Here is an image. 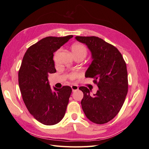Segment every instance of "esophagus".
I'll list each match as a JSON object with an SVG mask.
<instances>
[{
    "label": "esophagus",
    "mask_w": 149,
    "mask_h": 149,
    "mask_svg": "<svg viewBox=\"0 0 149 149\" xmlns=\"http://www.w3.org/2000/svg\"><path fill=\"white\" fill-rule=\"evenodd\" d=\"M71 87V89H72V91H76V90H78V85L73 84V85H72Z\"/></svg>",
    "instance_id": "esophagus-1"
}]
</instances>
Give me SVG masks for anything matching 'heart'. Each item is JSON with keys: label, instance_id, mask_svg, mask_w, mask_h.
Here are the masks:
<instances>
[{"label": "heart", "instance_id": "heart-1", "mask_svg": "<svg viewBox=\"0 0 149 149\" xmlns=\"http://www.w3.org/2000/svg\"><path fill=\"white\" fill-rule=\"evenodd\" d=\"M71 50L75 56H82L84 58L88 53V49L84 45L80 43H76L73 44L71 47ZM80 76V73L77 71H74L71 73L68 77L71 80H74Z\"/></svg>", "mask_w": 149, "mask_h": 149}]
</instances>
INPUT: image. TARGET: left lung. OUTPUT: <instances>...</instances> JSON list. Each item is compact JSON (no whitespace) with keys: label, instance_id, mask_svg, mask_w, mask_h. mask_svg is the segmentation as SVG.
Here are the masks:
<instances>
[{"label":"left lung","instance_id":"obj_1","mask_svg":"<svg viewBox=\"0 0 149 149\" xmlns=\"http://www.w3.org/2000/svg\"><path fill=\"white\" fill-rule=\"evenodd\" d=\"M75 38L86 45L91 52L93 60L85 76L94 78L99 88L93 96L86 87L79 88L84 94L82 109L93 123H107L118 114L127 94L126 63L118 48L100 38L76 36Z\"/></svg>","mask_w":149,"mask_h":149}]
</instances>
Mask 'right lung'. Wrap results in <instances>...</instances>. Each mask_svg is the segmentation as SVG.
Masks as SVG:
<instances>
[{
  "mask_svg": "<svg viewBox=\"0 0 149 149\" xmlns=\"http://www.w3.org/2000/svg\"><path fill=\"white\" fill-rule=\"evenodd\" d=\"M47 37L30 47L19 71L22 99L30 113L40 123L55 125L63 118L72 92L70 86L60 89L49 86L48 76L55 73L53 53L73 37Z\"/></svg>",
  "mask_w": 149,
  "mask_h": 149,
  "instance_id": "right-lung-1",
  "label": "right lung"
}]
</instances>
